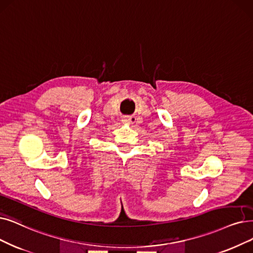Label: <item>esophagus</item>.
<instances>
[{
	"label": "esophagus",
	"instance_id": "obj_1",
	"mask_svg": "<svg viewBox=\"0 0 253 253\" xmlns=\"http://www.w3.org/2000/svg\"><path fill=\"white\" fill-rule=\"evenodd\" d=\"M133 119H134L133 117L125 116V117L123 118V123H124V124H130V123H132V120H133Z\"/></svg>",
	"mask_w": 253,
	"mask_h": 253
}]
</instances>
